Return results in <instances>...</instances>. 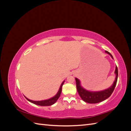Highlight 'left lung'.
<instances>
[{
  "label": "left lung",
  "instance_id": "1",
  "mask_svg": "<svg viewBox=\"0 0 131 131\" xmlns=\"http://www.w3.org/2000/svg\"><path fill=\"white\" fill-rule=\"evenodd\" d=\"M105 52L110 55V56L112 57V58H113L112 55L108 51H105ZM115 73L116 74V78L113 85L110 87L108 89H106L101 91H98V92H92V91H89L85 90V89L83 88L82 87H81L80 85V81H79V79L77 78H75L77 84V89L79 96H80V97L83 101L86 103H89L91 104L98 103H100L101 102L106 100V99L109 98L111 96V94H112L116 85L118 77V69L117 66H116Z\"/></svg>",
  "mask_w": 131,
  "mask_h": 131
}]
</instances>
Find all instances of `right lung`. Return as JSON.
Segmentation results:
<instances>
[{
    "mask_svg": "<svg viewBox=\"0 0 131 131\" xmlns=\"http://www.w3.org/2000/svg\"><path fill=\"white\" fill-rule=\"evenodd\" d=\"M64 81H63L62 84L60 86V88L59 89V91H58L57 93L55 95V96L53 97H52L50 99H49V100H43V101H31L29 100V99H28L27 98H26L25 97V98L27 99V100L29 101L30 102L32 103L33 104H35L36 105H40V106H49V105H51L53 104L54 103H56V102L57 101L58 99L59 98V96H60L61 92H62V86L64 84Z\"/></svg>",
    "mask_w": 131,
    "mask_h": 131,
    "instance_id": "1",
    "label": "right lung"
}]
</instances>
